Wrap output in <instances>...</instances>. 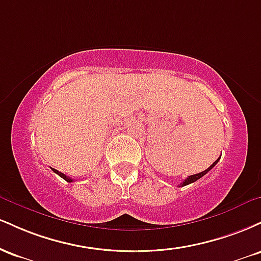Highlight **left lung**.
I'll return each instance as SVG.
<instances>
[{"mask_svg":"<svg viewBox=\"0 0 261 261\" xmlns=\"http://www.w3.org/2000/svg\"><path fill=\"white\" fill-rule=\"evenodd\" d=\"M220 158H221V157H220ZM220 158H218V160H217V161H215V162H214V163H212V164H211V166H210L207 169H206V170H203V172H201V173H197V174H194V175H190V176H188V178H187V179H185V180L181 182V184H180V187H185V185H188V184H191V182L196 181V180H197V179H200V178H201V176H203V175H205V174H206V173H207V172H210V170H211L212 168H214V167H215V166H216V164H217V162H218V161H220Z\"/></svg>","mask_w":261,"mask_h":261,"instance_id":"obj_1","label":"left lung"}]
</instances>
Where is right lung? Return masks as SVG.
I'll return each instance as SVG.
<instances>
[{
	"label": "right lung",
	"mask_w": 261,
	"mask_h": 261,
	"mask_svg": "<svg viewBox=\"0 0 261 261\" xmlns=\"http://www.w3.org/2000/svg\"><path fill=\"white\" fill-rule=\"evenodd\" d=\"M53 170H54V172H55V173H56V174H59L60 176H61V178H62V179H65V180H66V181H68V182L73 181V180H72V179H71V178H68V176H67V175H65V174H64V173L59 172V170H56V169H53Z\"/></svg>",
	"instance_id": "right-lung-1"
}]
</instances>
